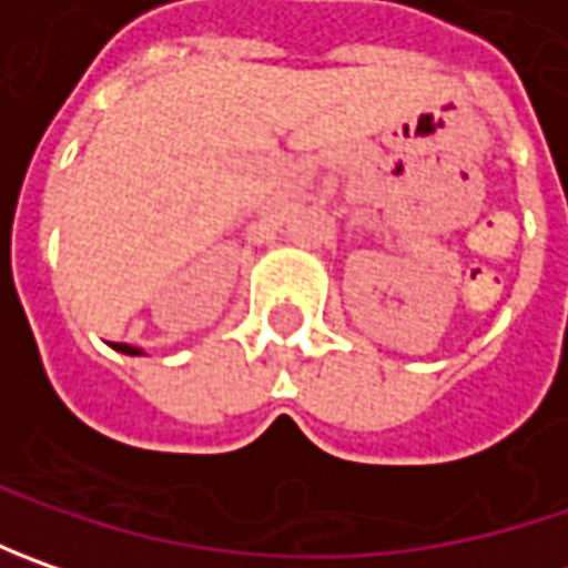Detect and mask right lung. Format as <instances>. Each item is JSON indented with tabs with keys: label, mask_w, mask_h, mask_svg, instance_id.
I'll return each instance as SVG.
<instances>
[{
	"label": "right lung",
	"mask_w": 568,
	"mask_h": 568,
	"mask_svg": "<svg viewBox=\"0 0 568 568\" xmlns=\"http://www.w3.org/2000/svg\"><path fill=\"white\" fill-rule=\"evenodd\" d=\"M116 351H122V354H142L139 347H129V344H116Z\"/></svg>",
	"instance_id": "add662e5"
}]
</instances>
